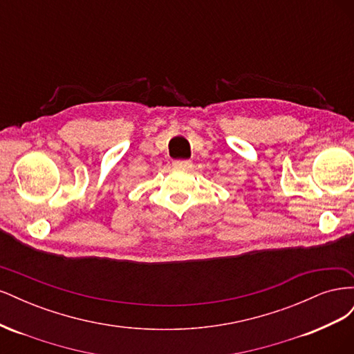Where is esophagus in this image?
<instances>
[{"instance_id":"obj_1","label":"esophagus","mask_w":354,"mask_h":354,"mask_svg":"<svg viewBox=\"0 0 354 354\" xmlns=\"http://www.w3.org/2000/svg\"><path fill=\"white\" fill-rule=\"evenodd\" d=\"M173 165L177 167V168H186L187 169V168L192 167V162H190V160H174Z\"/></svg>"}]
</instances>
